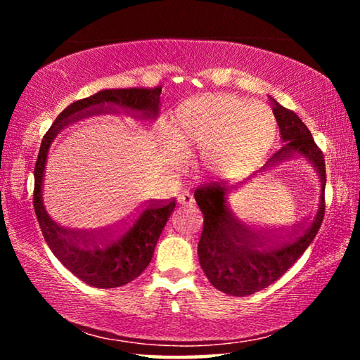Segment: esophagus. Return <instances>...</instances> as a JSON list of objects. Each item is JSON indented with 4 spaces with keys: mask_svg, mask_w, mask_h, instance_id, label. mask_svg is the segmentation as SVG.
<instances>
[{
    "mask_svg": "<svg viewBox=\"0 0 360 360\" xmlns=\"http://www.w3.org/2000/svg\"><path fill=\"white\" fill-rule=\"evenodd\" d=\"M178 202L181 203V205H184V206H192L193 203H195V198H193V195L188 192V191H184L182 192L179 197H178Z\"/></svg>",
    "mask_w": 360,
    "mask_h": 360,
    "instance_id": "1",
    "label": "esophagus"
}]
</instances>
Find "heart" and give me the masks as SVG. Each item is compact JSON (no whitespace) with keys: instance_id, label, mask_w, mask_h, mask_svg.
Wrapping results in <instances>:
<instances>
[{"instance_id":"b5f03b06","label":"heart","mask_w":360,"mask_h":360,"mask_svg":"<svg viewBox=\"0 0 360 360\" xmlns=\"http://www.w3.org/2000/svg\"><path fill=\"white\" fill-rule=\"evenodd\" d=\"M278 136L271 109L235 95H205L182 105L176 143L186 157H202L212 176L235 179L257 165Z\"/></svg>"}]
</instances>
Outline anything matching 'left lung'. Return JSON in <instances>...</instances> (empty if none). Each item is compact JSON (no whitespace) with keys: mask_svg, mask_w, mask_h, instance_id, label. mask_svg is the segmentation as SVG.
Returning a JSON list of instances; mask_svg holds the SVG:
<instances>
[{"mask_svg":"<svg viewBox=\"0 0 360 360\" xmlns=\"http://www.w3.org/2000/svg\"><path fill=\"white\" fill-rule=\"evenodd\" d=\"M273 114L284 144L265 167L284 160L292 152L308 158L319 174L321 200L311 221L298 230L262 233L231 214L225 205L229 188L224 182L211 181L195 188V200L205 217L198 241L200 265L216 289L233 297L251 295L281 278L311 245L326 214L324 154L294 111L273 100Z\"/></svg>","mask_w":360,"mask_h":360,"instance_id":"left-lung-1","label":"left lung"}]
</instances>
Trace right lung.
Listing matches in <instances>:
<instances>
[{"mask_svg":"<svg viewBox=\"0 0 360 360\" xmlns=\"http://www.w3.org/2000/svg\"><path fill=\"white\" fill-rule=\"evenodd\" d=\"M160 94L162 87L101 90L89 98L75 101L60 112L41 141L39 155L34 165L33 206L36 217L42 236L53 255L89 285L100 289L120 288L141 275L152 260L162 230L174 211L176 200H150L130 221L101 231H76L60 227L47 214L41 198L49 148L57 133L70 122L103 111L106 112L111 105L141 111L148 117H155Z\"/></svg>","mask_w":360,"mask_h":360,"instance_id":"1","label":"right lung"}]
</instances>
